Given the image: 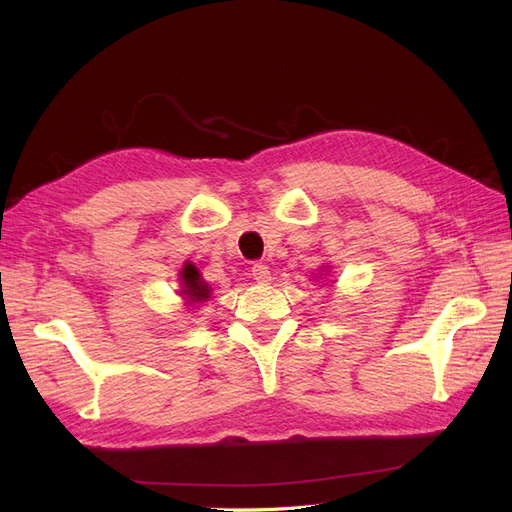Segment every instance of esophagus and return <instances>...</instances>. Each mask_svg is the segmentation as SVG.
I'll return each mask as SVG.
<instances>
[{
	"label": "esophagus",
	"instance_id": "1",
	"mask_svg": "<svg viewBox=\"0 0 512 512\" xmlns=\"http://www.w3.org/2000/svg\"><path fill=\"white\" fill-rule=\"evenodd\" d=\"M252 275L258 284H267L271 280V271L265 262H256V265L252 267Z\"/></svg>",
	"mask_w": 512,
	"mask_h": 512
}]
</instances>
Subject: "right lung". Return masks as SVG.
<instances>
[{
	"label": "right lung",
	"mask_w": 512,
	"mask_h": 512,
	"mask_svg": "<svg viewBox=\"0 0 512 512\" xmlns=\"http://www.w3.org/2000/svg\"><path fill=\"white\" fill-rule=\"evenodd\" d=\"M183 284H185V294H190L192 301H207L209 299V286L205 282H200V275L194 265H185L183 271Z\"/></svg>",
	"instance_id": "right-lung-1"
}]
</instances>
